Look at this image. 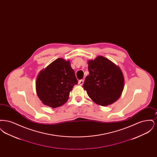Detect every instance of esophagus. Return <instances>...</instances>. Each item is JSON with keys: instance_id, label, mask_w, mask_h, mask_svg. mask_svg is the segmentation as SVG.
Wrapping results in <instances>:
<instances>
[{"instance_id": "obj_1", "label": "esophagus", "mask_w": 157, "mask_h": 157, "mask_svg": "<svg viewBox=\"0 0 157 157\" xmlns=\"http://www.w3.org/2000/svg\"><path fill=\"white\" fill-rule=\"evenodd\" d=\"M83 83H84V81L83 80H82V79H81V80H80L79 82H78V83L80 85H83Z\"/></svg>"}]
</instances>
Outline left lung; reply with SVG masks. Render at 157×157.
I'll return each instance as SVG.
<instances>
[{"label":"left lung","mask_w":157,"mask_h":157,"mask_svg":"<svg viewBox=\"0 0 157 157\" xmlns=\"http://www.w3.org/2000/svg\"><path fill=\"white\" fill-rule=\"evenodd\" d=\"M88 71L83 88L90 98L101 106L115 102L124 89V78L120 67L100 56L88 62Z\"/></svg>","instance_id":"obj_1"}]
</instances>
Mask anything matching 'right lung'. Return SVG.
Returning a JSON list of instances; mask_svg holds the SVG:
<instances>
[{"label":"right lung","mask_w":157,"mask_h":157,"mask_svg":"<svg viewBox=\"0 0 157 157\" xmlns=\"http://www.w3.org/2000/svg\"><path fill=\"white\" fill-rule=\"evenodd\" d=\"M78 80L69 61L58 58L38 75L37 96L44 104L55 108L65 104Z\"/></svg>","instance_id":"right-lung-1"}]
</instances>
